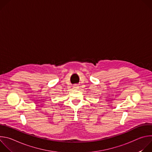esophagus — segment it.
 <instances>
[{"label":"esophagus","mask_w":152,"mask_h":152,"mask_svg":"<svg viewBox=\"0 0 152 152\" xmlns=\"http://www.w3.org/2000/svg\"><path fill=\"white\" fill-rule=\"evenodd\" d=\"M73 88H74L75 90H77V89L79 88V86H78L77 85H74V86H73Z\"/></svg>","instance_id":"34e87169"}]
</instances>
